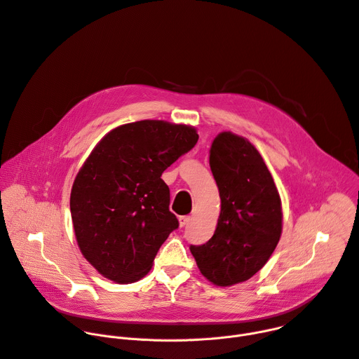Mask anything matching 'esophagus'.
Returning a JSON list of instances; mask_svg holds the SVG:
<instances>
[{"label": "esophagus", "mask_w": 359, "mask_h": 359, "mask_svg": "<svg viewBox=\"0 0 359 359\" xmlns=\"http://www.w3.org/2000/svg\"><path fill=\"white\" fill-rule=\"evenodd\" d=\"M190 220H191L190 216H180V217H179V224H180V227L187 226V224L190 223Z\"/></svg>", "instance_id": "esophagus-1"}]
</instances>
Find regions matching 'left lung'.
Here are the masks:
<instances>
[{"instance_id":"left-lung-1","label":"left lung","mask_w":359,"mask_h":359,"mask_svg":"<svg viewBox=\"0 0 359 359\" xmlns=\"http://www.w3.org/2000/svg\"><path fill=\"white\" fill-rule=\"evenodd\" d=\"M210 169L222 210L213 237L190 251L204 277L230 287L251 278L271 257L283 230L281 198L259 150L231 132L213 140Z\"/></svg>"}]
</instances>
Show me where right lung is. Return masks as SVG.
<instances>
[{
    "mask_svg": "<svg viewBox=\"0 0 359 359\" xmlns=\"http://www.w3.org/2000/svg\"><path fill=\"white\" fill-rule=\"evenodd\" d=\"M197 139L193 126L139 121L115 128L95 146L69 204L79 250L97 273L119 284L149 273L179 227L161 176Z\"/></svg>",
    "mask_w": 359,
    "mask_h": 359,
    "instance_id": "obj_1",
    "label": "right lung"
}]
</instances>
